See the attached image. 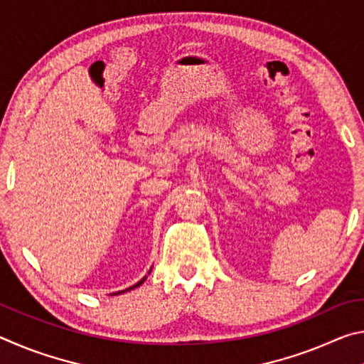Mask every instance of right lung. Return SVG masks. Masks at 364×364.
Listing matches in <instances>:
<instances>
[{"label":"right lung","instance_id":"obj_1","mask_svg":"<svg viewBox=\"0 0 364 364\" xmlns=\"http://www.w3.org/2000/svg\"><path fill=\"white\" fill-rule=\"evenodd\" d=\"M151 269H152V268H151ZM144 281H146V276H144V278H143V279H141L139 282H136V284H134V286H132V287H128V289H127V291H132V289H134V287H138V286H141V284H143V282H144ZM127 291H120L119 294H122V292H127Z\"/></svg>","mask_w":364,"mask_h":364}]
</instances>
